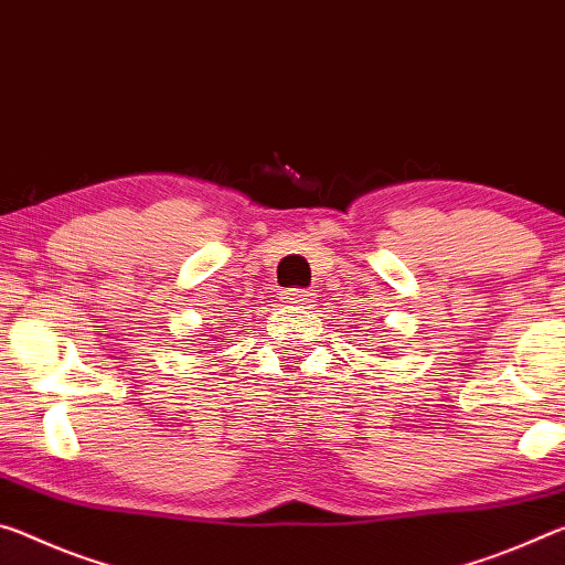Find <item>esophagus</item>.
I'll return each mask as SVG.
<instances>
[{
    "mask_svg": "<svg viewBox=\"0 0 565 565\" xmlns=\"http://www.w3.org/2000/svg\"><path fill=\"white\" fill-rule=\"evenodd\" d=\"M285 302L290 305V308H308L312 302V292L310 290H288L285 292Z\"/></svg>",
    "mask_w": 565,
    "mask_h": 565,
    "instance_id": "34e87169",
    "label": "esophagus"
}]
</instances>
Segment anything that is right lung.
<instances>
[{
    "instance_id": "right-lung-1",
    "label": "right lung",
    "mask_w": 565,
    "mask_h": 565,
    "mask_svg": "<svg viewBox=\"0 0 565 565\" xmlns=\"http://www.w3.org/2000/svg\"><path fill=\"white\" fill-rule=\"evenodd\" d=\"M207 338H210V335H207ZM207 338H205V340H207ZM200 340H202V338H200Z\"/></svg>"
}]
</instances>
